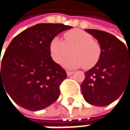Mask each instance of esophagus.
I'll list each match as a JSON object with an SVG mask.
<instances>
[{
    "mask_svg": "<svg viewBox=\"0 0 130 130\" xmlns=\"http://www.w3.org/2000/svg\"><path fill=\"white\" fill-rule=\"evenodd\" d=\"M74 74V71H67V74H68V76H70V75H71V74Z\"/></svg>",
    "mask_w": 130,
    "mask_h": 130,
    "instance_id": "34e87169",
    "label": "esophagus"
}]
</instances>
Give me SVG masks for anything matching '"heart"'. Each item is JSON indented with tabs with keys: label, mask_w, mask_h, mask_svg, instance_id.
<instances>
[{
	"label": "heart",
	"mask_w": 130,
	"mask_h": 130,
	"mask_svg": "<svg viewBox=\"0 0 130 130\" xmlns=\"http://www.w3.org/2000/svg\"><path fill=\"white\" fill-rule=\"evenodd\" d=\"M65 41L56 37L51 40L50 51L53 61L58 64L73 56L64 63L67 68L84 67L87 69L95 65L101 56V46L90 34L80 29H72L64 34Z\"/></svg>",
	"instance_id": "heart-1"
}]
</instances>
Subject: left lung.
Listing matches in <instances>:
<instances>
[{
  "mask_svg": "<svg viewBox=\"0 0 130 130\" xmlns=\"http://www.w3.org/2000/svg\"><path fill=\"white\" fill-rule=\"evenodd\" d=\"M86 31L98 40L101 56L96 65L85 72V79L80 85L82 94L90 105L107 106L130 84V50L108 32L96 29Z\"/></svg>",
  "mask_w": 130,
  "mask_h": 130,
  "instance_id": "8db88e82",
  "label": "left lung"
}]
</instances>
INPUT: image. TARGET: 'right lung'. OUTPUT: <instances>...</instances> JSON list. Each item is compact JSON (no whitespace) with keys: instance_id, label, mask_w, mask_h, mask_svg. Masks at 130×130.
I'll list each match as a JSON object with an SVG mask.
<instances>
[{"instance_id":"right-lung-1","label":"right lung","mask_w":130,"mask_h":130,"mask_svg":"<svg viewBox=\"0 0 130 130\" xmlns=\"http://www.w3.org/2000/svg\"><path fill=\"white\" fill-rule=\"evenodd\" d=\"M63 24L40 23L16 35L1 60V87L21 107L42 110L57 100L65 71L50 56L51 40L71 28ZM1 61V59H0Z\"/></svg>"}]
</instances>
